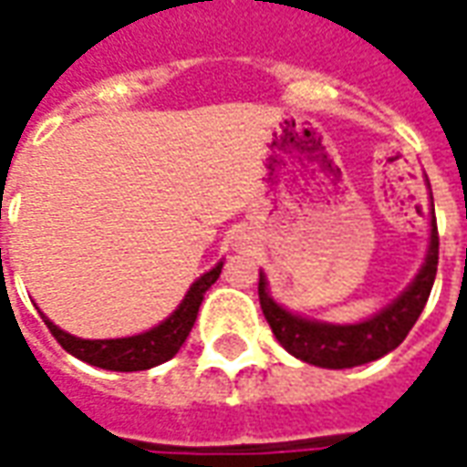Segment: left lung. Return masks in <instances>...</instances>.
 Wrapping results in <instances>:
<instances>
[{"instance_id":"left-lung-1","label":"left lung","mask_w":467,"mask_h":467,"mask_svg":"<svg viewBox=\"0 0 467 467\" xmlns=\"http://www.w3.org/2000/svg\"><path fill=\"white\" fill-rule=\"evenodd\" d=\"M438 223H435V210H432V230H431V250L422 270L415 277V283L405 293L388 305L385 310L358 325H327L303 320L297 315L287 313L267 295L265 275H260V307H263L265 320L273 327V335L285 350L320 368H355L362 362H372L395 350L398 345L408 337L415 320L420 317L422 307L431 297L435 273H438Z\"/></svg>"}]
</instances>
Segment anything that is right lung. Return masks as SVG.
Listing matches in <instances>:
<instances>
[{"label":"right lung","mask_w":467,"mask_h":467,"mask_svg":"<svg viewBox=\"0 0 467 467\" xmlns=\"http://www.w3.org/2000/svg\"><path fill=\"white\" fill-rule=\"evenodd\" d=\"M223 273V263L214 265L210 273H204L197 283L190 287V293L184 295L180 307L174 310L162 325H157L152 330L134 337H117V340H82L75 335L59 330L55 323H49L45 315V325L49 333L55 335V340L65 348L69 355H75L79 360L89 362L95 368L117 372H134V370H150L160 362H167L177 355L187 340V335L192 330L197 320V310L202 305L204 293L214 285V280Z\"/></svg>","instance_id":"obj_1"}]
</instances>
